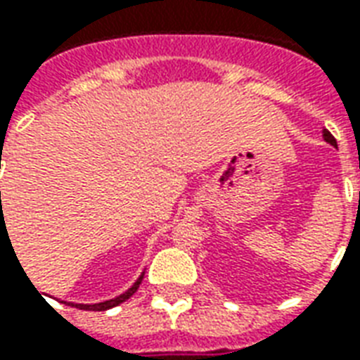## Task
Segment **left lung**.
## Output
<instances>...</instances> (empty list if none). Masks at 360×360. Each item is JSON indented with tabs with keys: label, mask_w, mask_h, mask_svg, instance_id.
Returning <instances> with one entry per match:
<instances>
[{
	"label": "left lung",
	"mask_w": 360,
	"mask_h": 360,
	"mask_svg": "<svg viewBox=\"0 0 360 360\" xmlns=\"http://www.w3.org/2000/svg\"><path fill=\"white\" fill-rule=\"evenodd\" d=\"M324 141H326V143H330V145L338 146L336 145V139H334V135H332V133H330L328 129H324Z\"/></svg>",
	"instance_id": "8db88e82"
}]
</instances>
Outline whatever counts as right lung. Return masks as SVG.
Returning a JSON list of instances; mask_svg holds the SVG:
<instances>
[{
	"mask_svg": "<svg viewBox=\"0 0 360 360\" xmlns=\"http://www.w3.org/2000/svg\"><path fill=\"white\" fill-rule=\"evenodd\" d=\"M141 281H143V275L137 278V282H135L127 292H124V294L118 295V297H114V300H108V302L93 303V305H84V303H68V305H74V307H78V309H85V311H106V309H112L116 307V305H120V303L126 302V300H129V297L137 292V288H139Z\"/></svg>",
	"mask_w": 360,
	"mask_h": 360,
	"instance_id": "right-lung-1",
	"label": "right lung"
}]
</instances>
